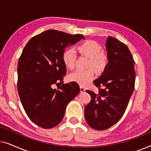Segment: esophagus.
<instances>
[{"instance_id": "esophagus-1", "label": "esophagus", "mask_w": 151, "mask_h": 151, "mask_svg": "<svg viewBox=\"0 0 151 151\" xmlns=\"http://www.w3.org/2000/svg\"><path fill=\"white\" fill-rule=\"evenodd\" d=\"M80 92H81V93H83V92L85 91V88H84V87H83L82 86H80Z\"/></svg>"}]
</instances>
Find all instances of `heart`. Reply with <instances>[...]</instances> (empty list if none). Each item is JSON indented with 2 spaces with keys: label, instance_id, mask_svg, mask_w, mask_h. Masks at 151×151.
Here are the masks:
<instances>
[{
  "label": "heart",
  "instance_id": "heart-1",
  "mask_svg": "<svg viewBox=\"0 0 151 151\" xmlns=\"http://www.w3.org/2000/svg\"><path fill=\"white\" fill-rule=\"evenodd\" d=\"M80 52L89 58L88 67H93L98 72H102L108 64V58L102 52L101 45L94 40H87L78 47ZM76 60V53L74 49L69 48L64 52L63 61L69 69L73 68ZM95 77V71L92 68L87 70H76L69 76V80L81 86L90 83Z\"/></svg>",
  "mask_w": 151,
  "mask_h": 151
}]
</instances>
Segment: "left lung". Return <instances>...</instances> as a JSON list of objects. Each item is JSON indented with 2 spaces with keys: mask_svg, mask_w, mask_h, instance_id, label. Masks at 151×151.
Listing matches in <instances>:
<instances>
[{
  "mask_svg": "<svg viewBox=\"0 0 151 151\" xmlns=\"http://www.w3.org/2000/svg\"><path fill=\"white\" fill-rule=\"evenodd\" d=\"M106 48L109 63L102 75L93 81L100 88L99 93L86 91L91 100L84 109V117L89 127L98 131L109 129L122 118L135 81V61L127 45L109 36Z\"/></svg>",
  "mask_w": 151,
  "mask_h": 151,
  "instance_id": "left-lung-1",
  "label": "left lung"
}]
</instances>
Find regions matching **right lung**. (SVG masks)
<instances>
[{"mask_svg": "<svg viewBox=\"0 0 151 151\" xmlns=\"http://www.w3.org/2000/svg\"><path fill=\"white\" fill-rule=\"evenodd\" d=\"M84 39L50 29L33 37L18 60V91L22 105L33 122L43 129L59 124L70 101L80 93L76 82L63 84L60 89L53 84L63 83L66 74L65 49Z\"/></svg>", "mask_w": 151, "mask_h": 151, "instance_id": "1", "label": "right lung"}]
</instances>
